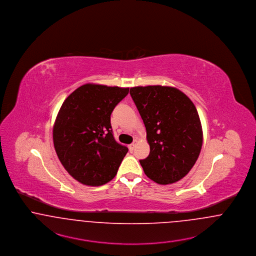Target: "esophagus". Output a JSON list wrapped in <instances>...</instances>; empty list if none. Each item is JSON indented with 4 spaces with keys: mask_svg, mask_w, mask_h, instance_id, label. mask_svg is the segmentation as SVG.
Masks as SVG:
<instances>
[{
    "mask_svg": "<svg viewBox=\"0 0 256 256\" xmlns=\"http://www.w3.org/2000/svg\"><path fill=\"white\" fill-rule=\"evenodd\" d=\"M136 144H138V142H136V140H134L133 144H131L129 145V148H130V150H131V151L134 150V148L136 147Z\"/></svg>",
    "mask_w": 256,
    "mask_h": 256,
    "instance_id": "1",
    "label": "esophagus"
}]
</instances>
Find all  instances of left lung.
Returning a JSON list of instances; mask_svg holds the SVG:
<instances>
[{
  "label": "left lung",
  "instance_id": "1",
  "mask_svg": "<svg viewBox=\"0 0 256 256\" xmlns=\"http://www.w3.org/2000/svg\"><path fill=\"white\" fill-rule=\"evenodd\" d=\"M130 94L146 128L149 156L140 162L160 184L184 178L195 164L202 144L200 118L193 102L174 87H133Z\"/></svg>",
  "mask_w": 256,
  "mask_h": 256
}]
</instances>
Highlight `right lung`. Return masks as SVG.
Wrapping results in <instances>:
<instances>
[{
    "instance_id": "obj_1",
    "label": "right lung",
    "mask_w": 256,
    "mask_h": 256,
    "mask_svg": "<svg viewBox=\"0 0 256 256\" xmlns=\"http://www.w3.org/2000/svg\"><path fill=\"white\" fill-rule=\"evenodd\" d=\"M129 88L85 84L63 102L54 126L59 160L79 182L98 186L110 182L128 148L116 142L111 126L114 107Z\"/></svg>"
}]
</instances>
